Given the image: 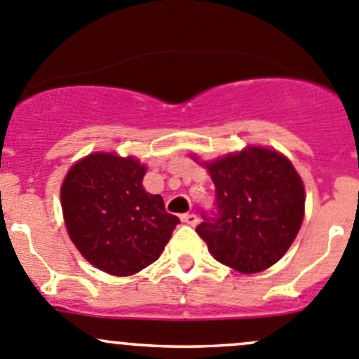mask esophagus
Masks as SVG:
<instances>
[{"label": "esophagus", "instance_id": "obj_1", "mask_svg": "<svg viewBox=\"0 0 359 359\" xmlns=\"http://www.w3.org/2000/svg\"><path fill=\"white\" fill-rule=\"evenodd\" d=\"M180 219H182V222L187 224V226H196V224H198V215H196V213H184V215L180 217Z\"/></svg>", "mask_w": 359, "mask_h": 359}]
</instances>
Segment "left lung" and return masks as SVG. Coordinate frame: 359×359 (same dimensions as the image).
I'll return each instance as SVG.
<instances>
[{"instance_id": "obj_1", "label": "left lung", "mask_w": 359, "mask_h": 359, "mask_svg": "<svg viewBox=\"0 0 359 359\" xmlns=\"http://www.w3.org/2000/svg\"><path fill=\"white\" fill-rule=\"evenodd\" d=\"M215 186V212L196 233L215 260L245 274L276 264L304 219V184L290 159L264 147H247L205 163Z\"/></svg>"}]
</instances>
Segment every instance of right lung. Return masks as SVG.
Wrapping results in <instances>:
<instances>
[{"mask_svg":"<svg viewBox=\"0 0 359 359\" xmlns=\"http://www.w3.org/2000/svg\"><path fill=\"white\" fill-rule=\"evenodd\" d=\"M139 159L95 153L79 159L60 189L64 220L74 247L112 276H132L161 255L180 222L159 194L142 186Z\"/></svg>","mask_w":359,"mask_h":359,"instance_id":"1","label":"right lung"}]
</instances>
